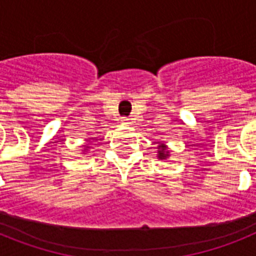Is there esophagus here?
<instances>
[{
	"mask_svg": "<svg viewBox=\"0 0 256 256\" xmlns=\"http://www.w3.org/2000/svg\"><path fill=\"white\" fill-rule=\"evenodd\" d=\"M122 123H123V124H130V119H128V118H123V119H122Z\"/></svg>",
	"mask_w": 256,
	"mask_h": 256,
	"instance_id": "obj_1",
	"label": "esophagus"
}]
</instances>
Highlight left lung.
I'll return each instance as SVG.
<instances>
[{
	"label": "left lung",
	"mask_w": 256,
	"mask_h": 256,
	"mask_svg": "<svg viewBox=\"0 0 256 256\" xmlns=\"http://www.w3.org/2000/svg\"><path fill=\"white\" fill-rule=\"evenodd\" d=\"M158 150H159L158 151V159L166 160L170 158V150H169V148L165 144H159Z\"/></svg>",
	"instance_id": "1"
}]
</instances>
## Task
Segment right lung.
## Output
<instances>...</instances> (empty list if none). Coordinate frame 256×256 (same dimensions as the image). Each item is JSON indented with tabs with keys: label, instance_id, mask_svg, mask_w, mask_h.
<instances>
[{
	"label": "right lung",
	"instance_id": "add662e5",
	"mask_svg": "<svg viewBox=\"0 0 256 256\" xmlns=\"http://www.w3.org/2000/svg\"><path fill=\"white\" fill-rule=\"evenodd\" d=\"M82 148H83L82 152H83V154H86V151H88V148H90V146H88V144H83Z\"/></svg>",
	"mask_w": 256,
	"mask_h": 256
}]
</instances>
